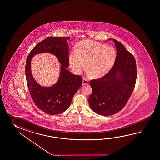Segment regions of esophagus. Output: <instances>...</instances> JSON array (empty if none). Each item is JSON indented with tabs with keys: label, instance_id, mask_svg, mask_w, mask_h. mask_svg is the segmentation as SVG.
Instances as JSON below:
<instances>
[{
	"label": "esophagus",
	"instance_id": "1",
	"mask_svg": "<svg viewBox=\"0 0 160 160\" xmlns=\"http://www.w3.org/2000/svg\"><path fill=\"white\" fill-rule=\"evenodd\" d=\"M88 81H87L86 79L83 78V81H82V86H86V85H88Z\"/></svg>",
	"mask_w": 160,
	"mask_h": 160
}]
</instances>
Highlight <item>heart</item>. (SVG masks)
<instances>
[{
	"label": "heart",
	"mask_w": 160,
	"mask_h": 160,
	"mask_svg": "<svg viewBox=\"0 0 160 160\" xmlns=\"http://www.w3.org/2000/svg\"><path fill=\"white\" fill-rule=\"evenodd\" d=\"M116 58V52L111 46L90 40L79 42L76 50L69 54V66L76 74L84 68L94 78H99L109 72Z\"/></svg>",
	"instance_id": "b5f03b06"
}]
</instances>
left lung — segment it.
I'll use <instances>...</instances> for the list:
<instances>
[{
  "label": "left lung",
  "instance_id": "8db88e82",
  "mask_svg": "<svg viewBox=\"0 0 160 160\" xmlns=\"http://www.w3.org/2000/svg\"><path fill=\"white\" fill-rule=\"evenodd\" d=\"M113 40L117 49L113 67L104 76L91 80L92 93L89 97V106L97 114L111 116L125 106L133 91L137 69L134 57L122 43Z\"/></svg>",
  "mask_w": 160,
  "mask_h": 160
}]
</instances>
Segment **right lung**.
Returning <instances> with one entry per match:
<instances>
[{"label":"right lung","mask_w":160,"mask_h":160,"mask_svg":"<svg viewBox=\"0 0 160 160\" xmlns=\"http://www.w3.org/2000/svg\"><path fill=\"white\" fill-rule=\"evenodd\" d=\"M69 39L54 37L46 38L33 48L27 58L26 76L30 94L36 106L47 114H58L66 111L82 86L81 76L72 73L67 68L69 65ZM45 52L56 56L61 64L58 80L51 87L41 86L33 78L31 71L33 57Z\"/></svg>","instance_id":"right-lung-1"}]
</instances>
